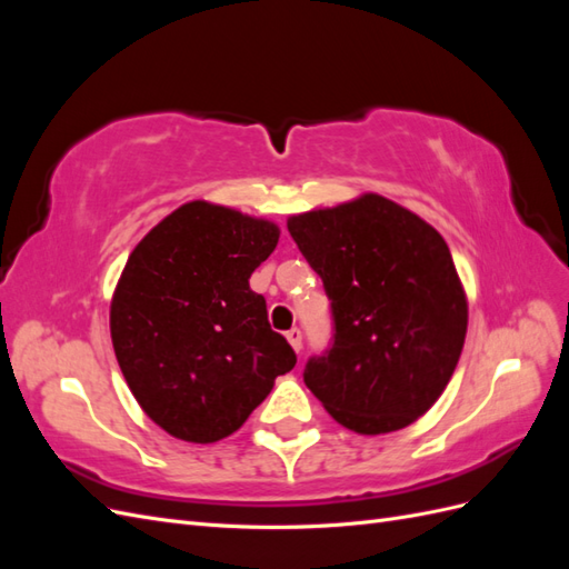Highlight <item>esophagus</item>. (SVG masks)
<instances>
[{"mask_svg":"<svg viewBox=\"0 0 569 569\" xmlns=\"http://www.w3.org/2000/svg\"><path fill=\"white\" fill-rule=\"evenodd\" d=\"M287 339H289V343H291V349L301 351V339H303V335H301L299 327H291V330L287 332Z\"/></svg>","mask_w":569,"mask_h":569,"instance_id":"34e87169","label":"esophagus"}]
</instances>
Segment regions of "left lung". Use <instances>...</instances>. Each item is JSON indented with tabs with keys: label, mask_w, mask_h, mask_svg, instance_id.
Instances as JSON below:
<instances>
[{
	"label": "left lung",
	"mask_w": 569,
	"mask_h": 569,
	"mask_svg": "<svg viewBox=\"0 0 569 569\" xmlns=\"http://www.w3.org/2000/svg\"><path fill=\"white\" fill-rule=\"evenodd\" d=\"M287 230L332 301L335 343L303 382L356 435H389L437 403L468 332V297L443 237L366 192L289 216Z\"/></svg>",
	"instance_id": "1"
}]
</instances>
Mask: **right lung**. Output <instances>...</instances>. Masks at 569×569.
Here are the masks:
<instances>
[{
  "instance_id": "add662e5",
  "label": "right lung",
  "mask_w": 569,
  "mask_h": 569,
  "mask_svg": "<svg viewBox=\"0 0 569 569\" xmlns=\"http://www.w3.org/2000/svg\"><path fill=\"white\" fill-rule=\"evenodd\" d=\"M278 239V222L197 199L128 256L109 313L113 351L137 403L170 437H230L297 366L249 287Z\"/></svg>"
}]
</instances>
